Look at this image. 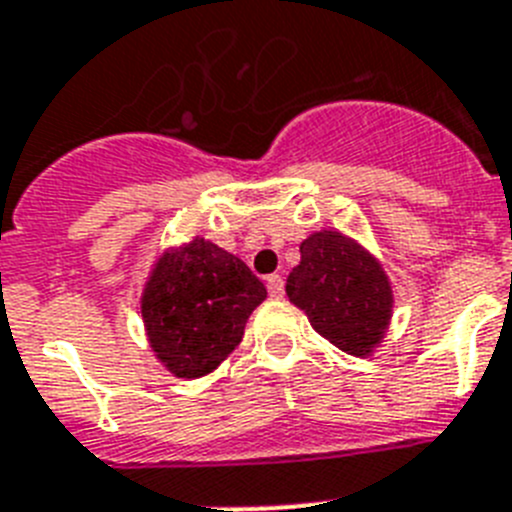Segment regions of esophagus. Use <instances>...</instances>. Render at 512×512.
Here are the masks:
<instances>
[{"instance_id": "1", "label": "esophagus", "mask_w": 512, "mask_h": 512, "mask_svg": "<svg viewBox=\"0 0 512 512\" xmlns=\"http://www.w3.org/2000/svg\"><path fill=\"white\" fill-rule=\"evenodd\" d=\"M286 283H283L281 275H268V291L270 296H283V291H286Z\"/></svg>"}]
</instances>
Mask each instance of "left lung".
Returning <instances> with one entry per match:
<instances>
[{
	"label": "left lung",
	"instance_id": "obj_1",
	"mask_svg": "<svg viewBox=\"0 0 512 512\" xmlns=\"http://www.w3.org/2000/svg\"><path fill=\"white\" fill-rule=\"evenodd\" d=\"M299 250L301 262L286 281L291 304L342 353L371 355L384 340L394 309L381 262L335 229L314 231Z\"/></svg>",
	"mask_w": 512,
	"mask_h": 512
}]
</instances>
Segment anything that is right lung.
Segmentation results:
<instances>
[{
    "instance_id": "1",
    "label": "right lung",
    "mask_w": 512,
    "mask_h": 512,
    "mask_svg": "<svg viewBox=\"0 0 512 512\" xmlns=\"http://www.w3.org/2000/svg\"><path fill=\"white\" fill-rule=\"evenodd\" d=\"M268 291L237 255L193 242L162 252L141 293L146 337L177 379H201L242 342L244 324Z\"/></svg>"
}]
</instances>
